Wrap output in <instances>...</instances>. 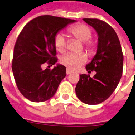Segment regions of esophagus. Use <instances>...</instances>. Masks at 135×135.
<instances>
[{"label": "esophagus", "mask_w": 135, "mask_h": 135, "mask_svg": "<svg viewBox=\"0 0 135 135\" xmlns=\"http://www.w3.org/2000/svg\"><path fill=\"white\" fill-rule=\"evenodd\" d=\"M71 72H72V71H71V70H69V69H67V70H66V74H71Z\"/></svg>", "instance_id": "1"}]
</instances>
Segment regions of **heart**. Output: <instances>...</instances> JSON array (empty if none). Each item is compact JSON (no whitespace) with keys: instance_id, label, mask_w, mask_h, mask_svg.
I'll return each instance as SVG.
<instances>
[{"instance_id":"obj_1","label":"heart","mask_w":135,"mask_h":135,"mask_svg":"<svg viewBox=\"0 0 135 135\" xmlns=\"http://www.w3.org/2000/svg\"><path fill=\"white\" fill-rule=\"evenodd\" d=\"M67 32L71 37L82 42L83 47L86 51L91 53L95 50V44L90 39L93 35V32L89 26L85 24L78 23L69 27ZM54 45L56 49L59 52H65L67 48V45L63 34L59 33L55 36ZM86 60V56L83 53L75 54L70 53L61 57V63L66 66L69 70H76L80 68L81 65L85 64Z\"/></svg>"}]
</instances>
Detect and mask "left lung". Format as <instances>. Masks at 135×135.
Returning a JSON list of instances; mask_svg holds the SVG:
<instances>
[{"mask_svg": "<svg viewBox=\"0 0 135 135\" xmlns=\"http://www.w3.org/2000/svg\"><path fill=\"white\" fill-rule=\"evenodd\" d=\"M98 34L97 53L91 62L86 65L90 75H80L76 86L78 98L83 103L97 105L111 96L120 80L123 71L124 56L120 40L113 27L99 19H83Z\"/></svg>", "mask_w": 135, "mask_h": 135, "instance_id": "left-lung-1", "label": "left lung"}]
</instances>
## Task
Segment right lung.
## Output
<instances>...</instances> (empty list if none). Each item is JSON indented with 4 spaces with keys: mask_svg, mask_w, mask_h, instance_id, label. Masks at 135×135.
<instances>
[{
    "mask_svg": "<svg viewBox=\"0 0 135 135\" xmlns=\"http://www.w3.org/2000/svg\"><path fill=\"white\" fill-rule=\"evenodd\" d=\"M75 21L42 15L29 21L19 34L14 46L12 70L19 90L30 101L43 102L51 99L66 76L64 65L58 64L53 70H42V65L52 66L57 63L55 36Z\"/></svg>",
    "mask_w": 135,
    "mask_h": 135,
    "instance_id": "right-lung-1",
    "label": "right lung"
}]
</instances>
